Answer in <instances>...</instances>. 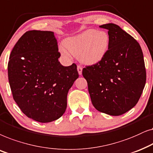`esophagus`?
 <instances>
[{"label": "esophagus", "instance_id": "esophagus-1", "mask_svg": "<svg viewBox=\"0 0 153 153\" xmlns=\"http://www.w3.org/2000/svg\"><path fill=\"white\" fill-rule=\"evenodd\" d=\"M77 69H78L79 75H82V67L80 66V65H78V67H77Z\"/></svg>", "mask_w": 153, "mask_h": 153}]
</instances>
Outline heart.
Returning <instances> with one entry per match:
<instances>
[{"instance_id": "1", "label": "heart", "mask_w": 153, "mask_h": 153, "mask_svg": "<svg viewBox=\"0 0 153 153\" xmlns=\"http://www.w3.org/2000/svg\"><path fill=\"white\" fill-rule=\"evenodd\" d=\"M109 43V35L106 32L88 29L78 36L68 38L65 40L64 46L73 55L78 56L80 62L85 64H93L103 58ZM66 49L60 48L59 50L63 55L69 57L70 54Z\"/></svg>"}]
</instances>
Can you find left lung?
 <instances>
[{"label": "left lung", "mask_w": 153, "mask_h": 153, "mask_svg": "<svg viewBox=\"0 0 153 153\" xmlns=\"http://www.w3.org/2000/svg\"><path fill=\"white\" fill-rule=\"evenodd\" d=\"M108 30V50L100 62L82 69L91 103L97 111L121 115L136 105L146 85L143 54L138 42L115 24Z\"/></svg>", "instance_id": "8db88e82"}]
</instances>
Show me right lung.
I'll return each mask as SVG.
<instances>
[{
    "mask_svg": "<svg viewBox=\"0 0 153 153\" xmlns=\"http://www.w3.org/2000/svg\"><path fill=\"white\" fill-rule=\"evenodd\" d=\"M57 40L47 30L26 31L15 44L8 62V80L14 100L28 117L40 123L62 117L67 94L79 77L77 66H64Z\"/></svg>",
    "mask_w": 153,
    "mask_h": 153,
    "instance_id": "add662e5",
    "label": "right lung"
}]
</instances>
